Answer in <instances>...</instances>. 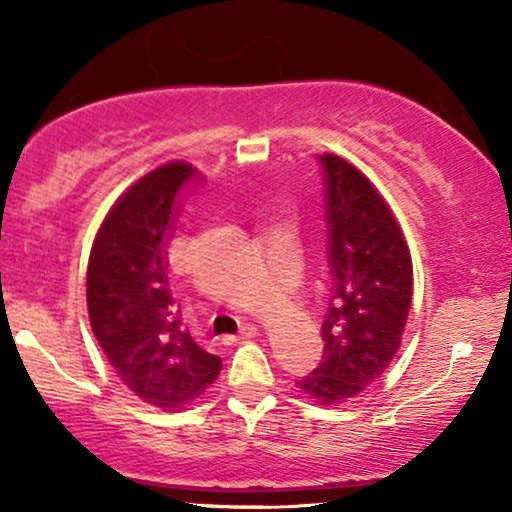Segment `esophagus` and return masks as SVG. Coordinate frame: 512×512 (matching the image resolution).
I'll return each mask as SVG.
<instances>
[{
    "label": "esophagus",
    "instance_id": "1",
    "mask_svg": "<svg viewBox=\"0 0 512 512\" xmlns=\"http://www.w3.org/2000/svg\"><path fill=\"white\" fill-rule=\"evenodd\" d=\"M258 331H256V326H251V324H247V326H242V331H240V338H254ZM228 342H235V338H226Z\"/></svg>",
    "mask_w": 512,
    "mask_h": 512
}]
</instances>
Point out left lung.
I'll use <instances>...</instances> for the list:
<instances>
[{"label":"left lung","mask_w":512,"mask_h":512,"mask_svg":"<svg viewBox=\"0 0 512 512\" xmlns=\"http://www.w3.org/2000/svg\"><path fill=\"white\" fill-rule=\"evenodd\" d=\"M324 181L331 300L324 356L298 387L321 405L361 394L401 347L412 300V258L401 228L373 184L331 153L317 156Z\"/></svg>","instance_id":"obj_1"}]
</instances>
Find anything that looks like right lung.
<instances>
[{
	"instance_id": "1",
	"label": "right lung",
	"mask_w": 512,
	"mask_h": 512,
	"mask_svg": "<svg viewBox=\"0 0 512 512\" xmlns=\"http://www.w3.org/2000/svg\"><path fill=\"white\" fill-rule=\"evenodd\" d=\"M198 174L186 163L139 179L97 230L88 261L90 326L116 375L156 408L193 401L221 370L219 356L181 331L167 284V244Z\"/></svg>"
}]
</instances>
